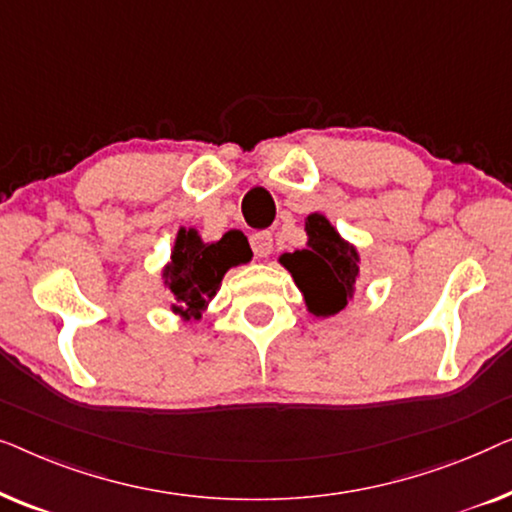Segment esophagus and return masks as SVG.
<instances>
[{"label": "esophagus", "mask_w": 512, "mask_h": 512, "mask_svg": "<svg viewBox=\"0 0 512 512\" xmlns=\"http://www.w3.org/2000/svg\"><path fill=\"white\" fill-rule=\"evenodd\" d=\"M250 246H253L257 257H269L273 250V236L271 232H255L250 236Z\"/></svg>", "instance_id": "obj_1"}]
</instances>
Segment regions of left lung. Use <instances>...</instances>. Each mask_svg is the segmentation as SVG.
I'll return each instance as SVG.
<instances>
[{
  "instance_id": "1",
  "label": "left lung",
  "mask_w": 512,
  "mask_h": 512,
  "mask_svg": "<svg viewBox=\"0 0 512 512\" xmlns=\"http://www.w3.org/2000/svg\"><path fill=\"white\" fill-rule=\"evenodd\" d=\"M306 232L308 248L285 253L280 262L304 292L308 311L329 318L341 313L355 292L359 255L338 236L325 215H308Z\"/></svg>"
}]
</instances>
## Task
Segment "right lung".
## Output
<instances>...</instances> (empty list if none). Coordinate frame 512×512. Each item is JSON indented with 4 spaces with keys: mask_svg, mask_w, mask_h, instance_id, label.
I'll return each mask as SVG.
<instances>
[{
    "mask_svg": "<svg viewBox=\"0 0 512 512\" xmlns=\"http://www.w3.org/2000/svg\"><path fill=\"white\" fill-rule=\"evenodd\" d=\"M253 257L248 239L241 232H227L220 241L204 243L194 229H181L176 236L171 264L164 269V283L178 301L174 306L185 320H199L208 299L215 297L222 276L236 264Z\"/></svg>",
    "mask_w": 512,
    "mask_h": 512,
    "instance_id": "right-lung-1",
    "label": "right lung"
}]
</instances>
